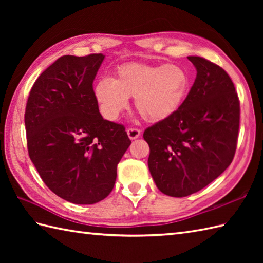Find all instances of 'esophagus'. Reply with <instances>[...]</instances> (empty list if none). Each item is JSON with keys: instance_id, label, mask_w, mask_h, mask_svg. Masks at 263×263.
Here are the masks:
<instances>
[{"instance_id": "esophagus-1", "label": "esophagus", "mask_w": 263, "mask_h": 263, "mask_svg": "<svg viewBox=\"0 0 263 263\" xmlns=\"http://www.w3.org/2000/svg\"><path fill=\"white\" fill-rule=\"evenodd\" d=\"M126 133H127V137L130 138L131 140H135V139H138L139 137H140L141 131L136 127H130L126 130Z\"/></svg>"}]
</instances>
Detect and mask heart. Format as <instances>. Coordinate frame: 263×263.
I'll use <instances>...</instances> for the list:
<instances>
[{
  "mask_svg": "<svg viewBox=\"0 0 263 263\" xmlns=\"http://www.w3.org/2000/svg\"><path fill=\"white\" fill-rule=\"evenodd\" d=\"M190 87L191 77L183 66L128 63L115 71L113 80H99L93 92L107 120H116L127 108L128 98L132 97L143 119L157 123L170 119L180 109Z\"/></svg>",
  "mask_w": 263,
  "mask_h": 263,
  "instance_id": "heart-1",
  "label": "heart"
}]
</instances>
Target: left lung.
I'll use <instances>...</instances> for the list:
<instances>
[{
	"label": "left lung",
	"instance_id": "left-lung-1",
	"mask_svg": "<svg viewBox=\"0 0 263 263\" xmlns=\"http://www.w3.org/2000/svg\"><path fill=\"white\" fill-rule=\"evenodd\" d=\"M187 59L197 77L185 100L174 115L143 133L154 182L175 198L200 191L231 165L239 127V102L230 76L208 60Z\"/></svg>",
	"mask_w": 263,
	"mask_h": 263
}]
</instances>
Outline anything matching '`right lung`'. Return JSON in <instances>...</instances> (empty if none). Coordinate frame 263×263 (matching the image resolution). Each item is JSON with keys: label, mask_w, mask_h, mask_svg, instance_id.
I'll return each instance as SVG.
<instances>
[{"label": "right lung", "mask_w": 263, "mask_h": 263, "mask_svg": "<svg viewBox=\"0 0 263 263\" xmlns=\"http://www.w3.org/2000/svg\"><path fill=\"white\" fill-rule=\"evenodd\" d=\"M105 55H64L33 83L25 113L29 157L60 198L92 204L111 192L130 147L125 127L104 120L92 82Z\"/></svg>", "instance_id": "add662e5"}]
</instances>
